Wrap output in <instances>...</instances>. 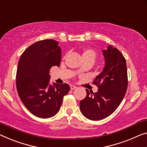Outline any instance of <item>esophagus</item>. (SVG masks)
<instances>
[{"label":"esophagus","instance_id":"1","mask_svg":"<svg viewBox=\"0 0 147 147\" xmlns=\"http://www.w3.org/2000/svg\"><path fill=\"white\" fill-rule=\"evenodd\" d=\"M70 86H71V90H74L76 88V86H74V85H73V84H71Z\"/></svg>","mask_w":147,"mask_h":147}]
</instances>
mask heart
Wrapping results in <instances>:
<instances>
[{"label":"heart","mask_w":147,"mask_h":147,"mask_svg":"<svg viewBox=\"0 0 147 147\" xmlns=\"http://www.w3.org/2000/svg\"><path fill=\"white\" fill-rule=\"evenodd\" d=\"M96 57H97V53H96V52L94 49H86L82 53L83 59H92L94 61Z\"/></svg>","instance_id":"obj_1"}]
</instances>
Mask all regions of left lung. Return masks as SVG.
Segmentation results:
<instances>
[{"label": "left lung", "instance_id": "obj_1", "mask_svg": "<svg viewBox=\"0 0 147 147\" xmlns=\"http://www.w3.org/2000/svg\"><path fill=\"white\" fill-rule=\"evenodd\" d=\"M103 54L106 65L93 82L98 88V92H90L86 89V96L80 102L81 112L93 121L104 119L114 112L127 89V71L123 54L111 45Z\"/></svg>", "mask_w": 147, "mask_h": 147}]
</instances>
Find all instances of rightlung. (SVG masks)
Instances as JSON below:
<instances>
[{
	"instance_id": "obj_1",
	"label": "right lung",
	"mask_w": 147,
	"mask_h": 147,
	"mask_svg": "<svg viewBox=\"0 0 147 147\" xmlns=\"http://www.w3.org/2000/svg\"><path fill=\"white\" fill-rule=\"evenodd\" d=\"M53 39L37 41L20 58L16 72V88L21 101L33 115L49 118L57 113L63 98L70 89L67 83L49 84L50 69L60 66L61 49Z\"/></svg>"
}]
</instances>
